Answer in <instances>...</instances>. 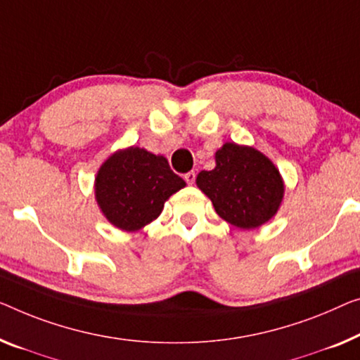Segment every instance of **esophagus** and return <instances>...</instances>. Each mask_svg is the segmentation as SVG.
Instances as JSON below:
<instances>
[{
    "mask_svg": "<svg viewBox=\"0 0 360 360\" xmlns=\"http://www.w3.org/2000/svg\"><path fill=\"white\" fill-rule=\"evenodd\" d=\"M184 179H186V182H187V184H194V182H195V173H194V171H189V173H186L184 174Z\"/></svg>",
    "mask_w": 360,
    "mask_h": 360,
    "instance_id": "obj_1",
    "label": "esophagus"
}]
</instances>
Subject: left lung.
<instances>
[{
  "instance_id": "1",
  "label": "left lung",
  "mask_w": 360,
  "mask_h": 360,
  "mask_svg": "<svg viewBox=\"0 0 360 360\" xmlns=\"http://www.w3.org/2000/svg\"><path fill=\"white\" fill-rule=\"evenodd\" d=\"M217 166L200 171L197 186L214 212L240 229H254L275 217L284 195L280 171L254 147L226 142L214 153Z\"/></svg>"
}]
</instances>
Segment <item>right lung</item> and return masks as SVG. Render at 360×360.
<instances>
[{"instance_id": "right-lung-1", "label": "right lung", "mask_w": 360, "mask_h": 360, "mask_svg": "<svg viewBox=\"0 0 360 360\" xmlns=\"http://www.w3.org/2000/svg\"><path fill=\"white\" fill-rule=\"evenodd\" d=\"M184 186L163 155L129 147L117 150L100 166L95 198L112 226L132 233L158 218L165 202Z\"/></svg>"}]
</instances>
